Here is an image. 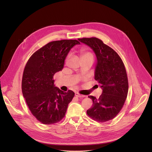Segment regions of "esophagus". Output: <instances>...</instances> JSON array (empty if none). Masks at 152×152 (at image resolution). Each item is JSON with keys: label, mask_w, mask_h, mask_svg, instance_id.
I'll return each instance as SVG.
<instances>
[{"label": "esophagus", "mask_w": 152, "mask_h": 152, "mask_svg": "<svg viewBox=\"0 0 152 152\" xmlns=\"http://www.w3.org/2000/svg\"><path fill=\"white\" fill-rule=\"evenodd\" d=\"M75 96H76L79 97V98H84V97H85V96H86L85 95H81V94H79V93H78V92H76V93L75 94Z\"/></svg>", "instance_id": "34e87169"}]
</instances>
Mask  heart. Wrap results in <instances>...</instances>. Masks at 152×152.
Returning <instances> with one entry per match:
<instances>
[{"mask_svg":"<svg viewBox=\"0 0 152 152\" xmlns=\"http://www.w3.org/2000/svg\"><path fill=\"white\" fill-rule=\"evenodd\" d=\"M81 54V58L86 59V58H91L93 59V54L89 51H88L87 48H83L80 52Z\"/></svg>","mask_w":152,"mask_h":152,"instance_id":"1","label":"heart"}]
</instances>
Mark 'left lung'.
<instances>
[{"label": "left lung", "instance_id": "1", "mask_svg": "<svg viewBox=\"0 0 152 152\" xmlns=\"http://www.w3.org/2000/svg\"><path fill=\"white\" fill-rule=\"evenodd\" d=\"M78 40L91 47L96 55L94 78L102 89L98 99L88 96L93 104L87 110V115L98 122L108 121L121 111L128 95L129 86L125 65L117 53L101 40L91 37Z\"/></svg>", "mask_w": 152, "mask_h": 152}]
</instances>
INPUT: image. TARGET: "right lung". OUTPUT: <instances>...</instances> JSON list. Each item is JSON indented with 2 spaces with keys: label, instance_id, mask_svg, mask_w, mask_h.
Returning <instances> with one entry per match:
<instances>
[{
  "label": "right lung",
  "instance_id": "right-lung-1",
  "mask_svg": "<svg viewBox=\"0 0 152 152\" xmlns=\"http://www.w3.org/2000/svg\"><path fill=\"white\" fill-rule=\"evenodd\" d=\"M80 43L77 40L50 42L28 59L22 77L23 97L33 115L45 125L57 123L65 116L74 92L55 87L54 75L64 67L70 50Z\"/></svg>",
  "mask_w": 152,
  "mask_h": 152
}]
</instances>
